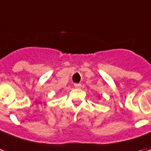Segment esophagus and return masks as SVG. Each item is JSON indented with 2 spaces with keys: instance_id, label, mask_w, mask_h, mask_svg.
<instances>
[{
  "instance_id": "esophagus-1",
  "label": "esophagus",
  "mask_w": 151,
  "mask_h": 151,
  "mask_svg": "<svg viewBox=\"0 0 151 151\" xmlns=\"http://www.w3.org/2000/svg\"><path fill=\"white\" fill-rule=\"evenodd\" d=\"M74 87L76 88H80L81 87V84H74Z\"/></svg>"
}]
</instances>
